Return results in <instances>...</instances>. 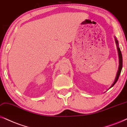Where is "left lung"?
<instances>
[{"label":"left lung","instance_id":"left-lung-1","mask_svg":"<svg viewBox=\"0 0 127 127\" xmlns=\"http://www.w3.org/2000/svg\"><path fill=\"white\" fill-rule=\"evenodd\" d=\"M115 43H116L117 47V50H118V58H119V66H118V71H117V75H116V77H115L114 81L113 84L111 85V86L110 87V89H111L112 87H113L114 86V84L117 83V80H118V78H119L120 73H121L122 68H123V57H122L121 52V50H120V49L119 47L118 41L117 40V38H116V37H115Z\"/></svg>","mask_w":127,"mask_h":127}]
</instances>
